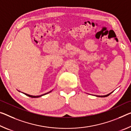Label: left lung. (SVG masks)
I'll return each instance as SVG.
<instances>
[{
    "mask_svg": "<svg viewBox=\"0 0 131 131\" xmlns=\"http://www.w3.org/2000/svg\"><path fill=\"white\" fill-rule=\"evenodd\" d=\"M111 94V93H110ZM110 94H107V95H98V96L97 97H107V96H108V95Z\"/></svg>",
    "mask_w": 131,
    "mask_h": 131,
    "instance_id": "1",
    "label": "left lung"
}]
</instances>
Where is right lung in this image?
Returning <instances> with one entry per match:
<instances>
[{"label":"right lung","instance_id":"add662e5","mask_svg":"<svg viewBox=\"0 0 131 131\" xmlns=\"http://www.w3.org/2000/svg\"><path fill=\"white\" fill-rule=\"evenodd\" d=\"M45 93V94H42V95H37V96H34V95H29V94H26V93H24V94H26V95H27V96H28V97H31V98H37V97H41V96H42V95H45V94H48V93Z\"/></svg>","mask_w":131,"mask_h":131}]
</instances>
